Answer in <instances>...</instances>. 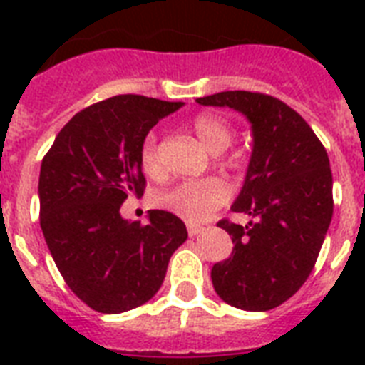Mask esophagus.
<instances>
[{"instance_id":"esophagus-1","label":"esophagus","mask_w":365,"mask_h":365,"mask_svg":"<svg viewBox=\"0 0 365 365\" xmlns=\"http://www.w3.org/2000/svg\"><path fill=\"white\" fill-rule=\"evenodd\" d=\"M200 231H202V227H197V225H189V227H187L189 237H197V235H199Z\"/></svg>"}]
</instances>
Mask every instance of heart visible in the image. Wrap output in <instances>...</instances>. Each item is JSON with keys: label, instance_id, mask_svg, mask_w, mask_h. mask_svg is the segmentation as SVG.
<instances>
[{"label": "heart", "instance_id": "obj_1", "mask_svg": "<svg viewBox=\"0 0 365 365\" xmlns=\"http://www.w3.org/2000/svg\"><path fill=\"white\" fill-rule=\"evenodd\" d=\"M191 128L212 155L223 153L233 142V128L223 117L216 113H200L193 119ZM140 165L148 176L160 174L155 134H148L143 140L140 148ZM229 195L231 193H229L227 183L216 178H206V180H185V182L176 183L160 191L155 200L160 208L182 217L183 222L202 223L214 214V210L227 202Z\"/></svg>", "mask_w": 365, "mask_h": 365}]
</instances>
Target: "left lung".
<instances>
[{
  "label": "left lung",
  "mask_w": 365,
  "mask_h": 365,
  "mask_svg": "<svg viewBox=\"0 0 365 365\" xmlns=\"http://www.w3.org/2000/svg\"><path fill=\"white\" fill-rule=\"evenodd\" d=\"M197 104L242 113L252 155L233 212L246 227L217 223L233 237V254L212 267L216 294L242 311H269L303 286L334 216V180L326 149L305 119L278 98L225 91Z\"/></svg>",
  "instance_id": "1"
}]
</instances>
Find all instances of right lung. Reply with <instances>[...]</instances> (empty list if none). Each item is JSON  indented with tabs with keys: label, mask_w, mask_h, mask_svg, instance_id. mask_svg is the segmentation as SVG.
Returning a JSON list of instances; mask_svg holds the SVG:
<instances>
[{
	"label": "right lung",
	"mask_w": 365,
	"mask_h": 365,
	"mask_svg": "<svg viewBox=\"0 0 365 365\" xmlns=\"http://www.w3.org/2000/svg\"><path fill=\"white\" fill-rule=\"evenodd\" d=\"M182 106L138 94L88 106L43 159V237L66 284L94 311L119 314L151 299L187 239L185 223L170 212L149 210L148 225L121 216L130 195H143V140Z\"/></svg>",
	"instance_id": "1"
}]
</instances>
